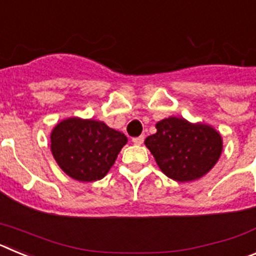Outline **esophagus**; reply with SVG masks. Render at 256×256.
I'll use <instances>...</instances> for the list:
<instances>
[{
  "label": "esophagus",
  "mask_w": 256,
  "mask_h": 256,
  "mask_svg": "<svg viewBox=\"0 0 256 256\" xmlns=\"http://www.w3.org/2000/svg\"><path fill=\"white\" fill-rule=\"evenodd\" d=\"M144 136H140V137H134V138H132V142L134 144H144Z\"/></svg>",
  "instance_id": "obj_1"
}]
</instances>
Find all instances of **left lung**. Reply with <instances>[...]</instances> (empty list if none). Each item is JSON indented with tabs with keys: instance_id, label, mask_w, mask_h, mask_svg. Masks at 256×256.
Returning a JSON list of instances; mask_svg holds the SVG:
<instances>
[{
	"instance_id": "left-lung-1",
	"label": "left lung",
	"mask_w": 256,
	"mask_h": 256,
	"mask_svg": "<svg viewBox=\"0 0 256 256\" xmlns=\"http://www.w3.org/2000/svg\"><path fill=\"white\" fill-rule=\"evenodd\" d=\"M156 130L144 144L166 177L177 182L198 180L218 162L222 137L210 126L170 116L156 124Z\"/></svg>"
}]
</instances>
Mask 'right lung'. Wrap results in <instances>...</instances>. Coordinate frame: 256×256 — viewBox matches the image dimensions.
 <instances>
[{
    "mask_svg": "<svg viewBox=\"0 0 256 256\" xmlns=\"http://www.w3.org/2000/svg\"><path fill=\"white\" fill-rule=\"evenodd\" d=\"M126 144L124 133L91 119L69 118L51 133L56 162L69 177L80 182L102 180Z\"/></svg>",
    "mask_w": 256,
    "mask_h": 256,
    "instance_id": "obj_1",
    "label": "right lung"
}]
</instances>
